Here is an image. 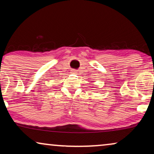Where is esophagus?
I'll use <instances>...</instances> for the list:
<instances>
[{"label":"esophagus","mask_w":154,"mask_h":154,"mask_svg":"<svg viewBox=\"0 0 154 154\" xmlns=\"http://www.w3.org/2000/svg\"><path fill=\"white\" fill-rule=\"evenodd\" d=\"M72 73H76V71H75V70H73V71H72Z\"/></svg>","instance_id":"esophagus-1"}]
</instances>
